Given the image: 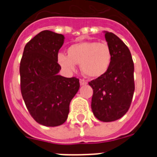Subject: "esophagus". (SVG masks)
<instances>
[{"label":"esophagus","instance_id":"esophagus-1","mask_svg":"<svg viewBox=\"0 0 157 157\" xmlns=\"http://www.w3.org/2000/svg\"><path fill=\"white\" fill-rule=\"evenodd\" d=\"M80 85L81 86H84V85H86L87 84V82L84 79H80Z\"/></svg>","mask_w":157,"mask_h":157}]
</instances>
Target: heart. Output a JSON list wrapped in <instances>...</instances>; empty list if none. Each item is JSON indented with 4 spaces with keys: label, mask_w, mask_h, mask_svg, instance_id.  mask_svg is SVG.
<instances>
[{
    "label": "heart",
    "mask_w": 157,
    "mask_h": 157,
    "mask_svg": "<svg viewBox=\"0 0 157 157\" xmlns=\"http://www.w3.org/2000/svg\"><path fill=\"white\" fill-rule=\"evenodd\" d=\"M57 61L66 73H72L79 64L86 77L98 78L105 75L112 61V50L106 42L80 41L70 45L67 55L59 53Z\"/></svg>",
    "instance_id": "1"
}]
</instances>
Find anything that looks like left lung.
I'll list each match as a JSON object with an SVG mask.
<instances>
[{"instance_id":"8db88e82","label":"left lung","mask_w":157,"mask_h":157,"mask_svg":"<svg viewBox=\"0 0 157 157\" xmlns=\"http://www.w3.org/2000/svg\"><path fill=\"white\" fill-rule=\"evenodd\" d=\"M105 34L112 50L110 67L105 75L89 85L94 90L91 109L95 117L102 122H112L123 117L130 108L134 92V67L124 42L113 33Z\"/></svg>"}]
</instances>
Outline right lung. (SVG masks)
<instances>
[{
    "label": "right lung",
    "mask_w": 157,
    "mask_h": 157,
    "mask_svg": "<svg viewBox=\"0 0 157 157\" xmlns=\"http://www.w3.org/2000/svg\"><path fill=\"white\" fill-rule=\"evenodd\" d=\"M63 34L43 30L25 45L19 74L23 101L30 116L45 127H57L67 119L71 101L79 80L59 75L58 52Z\"/></svg>",
    "instance_id": "add662e5"
}]
</instances>
